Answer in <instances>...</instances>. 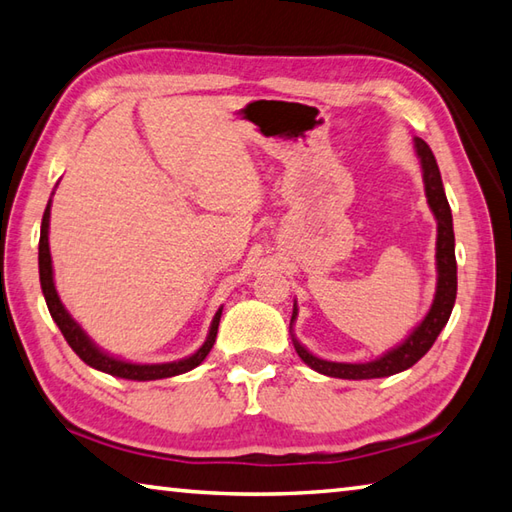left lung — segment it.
<instances>
[{
	"label": "left lung",
	"instance_id": "8db88e82",
	"mask_svg": "<svg viewBox=\"0 0 512 512\" xmlns=\"http://www.w3.org/2000/svg\"><path fill=\"white\" fill-rule=\"evenodd\" d=\"M414 147L418 159L423 167V183H425V197L430 203V210L436 217V293L430 311L421 320L418 327L407 336L401 345L389 349L383 356L371 362H331L322 360L306 349L300 340L293 338V347L306 365L318 371V374L331 376V378H345V380H367V378H385L394 376L398 371L410 369L421 360L434 340L439 338L445 324L450 320L454 300H457V257H454V230H452V212L450 203L445 199L443 181L439 165H436L434 154L423 138H414ZM297 318V304H293L291 315V329Z\"/></svg>",
	"mask_w": 512,
	"mask_h": 512
}]
</instances>
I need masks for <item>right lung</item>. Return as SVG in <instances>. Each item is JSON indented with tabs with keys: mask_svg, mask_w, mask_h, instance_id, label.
Listing matches in <instances>:
<instances>
[{
	"mask_svg": "<svg viewBox=\"0 0 512 512\" xmlns=\"http://www.w3.org/2000/svg\"><path fill=\"white\" fill-rule=\"evenodd\" d=\"M49 219H51V201L46 203L42 228H40V255H37V262H40V284H42V293H44L46 306H49L51 318L55 320V324H58L64 340H67L69 347L78 353L80 360H85L89 367H94L98 371H105V374H111L116 378H127V380H159V378L179 376V374H185V371L199 367L201 362L206 360L212 345H215L217 340L221 311L224 309H219L215 313V318H212L206 342H203V345L188 358H181L174 362H161V365H138V362H127L116 356H109L107 351L96 347V342L82 331L80 324L71 318L67 309H64V304L60 302V295L55 291L51 250H49Z\"/></svg>",
	"mask_w": 512,
	"mask_h": 512,
	"instance_id": "obj_1",
	"label": "right lung"
}]
</instances>
